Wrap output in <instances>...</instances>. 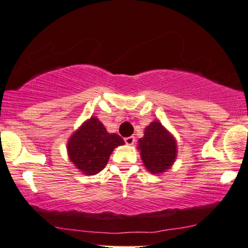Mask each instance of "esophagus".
<instances>
[{"mask_svg":"<svg viewBox=\"0 0 248 248\" xmlns=\"http://www.w3.org/2000/svg\"><path fill=\"white\" fill-rule=\"evenodd\" d=\"M124 142H126L127 145H133L134 143H135V137L134 136L126 137V139H124Z\"/></svg>","mask_w":248,"mask_h":248,"instance_id":"1","label":"esophagus"}]
</instances>
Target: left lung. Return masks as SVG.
I'll return each mask as SVG.
<instances>
[{
    "mask_svg": "<svg viewBox=\"0 0 248 248\" xmlns=\"http://www.w3.org/2000/svg\"><path fill=\"white\" fill-rule=\"evenodd\" d=\"M137 149L145 169L153 174H160L171 169L178 156L177 140L157 120L145 128Z\"/></svg>",
    "mask_w": 248,
    "mask_h": 248,
    "instance_id": "left-lung-1",
    "label": "left lung"
}]
</instances>
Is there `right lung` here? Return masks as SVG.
Instances as JSON below:
<instances>
[{
    "label": "right lung",
    "instance_id": "right-lung-1",
    "mask_svg": "<svg viewBox=\"0 0 248 248\" xmlns=\"http://www.w3.org/2000/svg\"><path fill=\"white\" fill-rule=\"evenodd\" d=\"M124 144L118 134L108 133L99 119L91 116L71 134L67 153L70 162L83 174L94 175L105 168L113 150Z\"/></svg>",
    "mask_w": 248,
    "mask_h": 248
}]
</instances>
